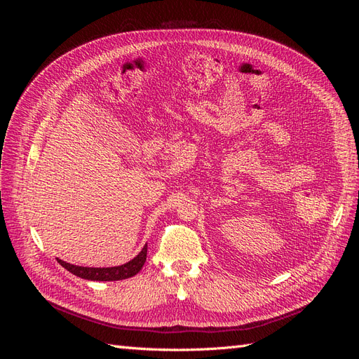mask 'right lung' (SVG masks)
Listing matches in <instances>:
<instances>
[{
    "label": "right lung",
    "mask_w": 359,
    "mask_h": 359,
    "mask_svg": "<svg viewBox=\"0 0 359 359\" xmlns=\"http://www.w3.org/2000/svg\"><path fill=\"white\" fill-rule=\"evenodd\" d=\"M147 248L145 244L144 248L140 250V253L135 256L132 260H128L124 265L118 266H109V268H90V266H78L64 262V260L58 259V264L66 268L69 273L74 274L76 277H81L85 280H93V281H116V280H124L136 276L140 269H142L145 260H147Z\"/></svg>",
    "instance_id": "obj_1"
}]
</instances>
